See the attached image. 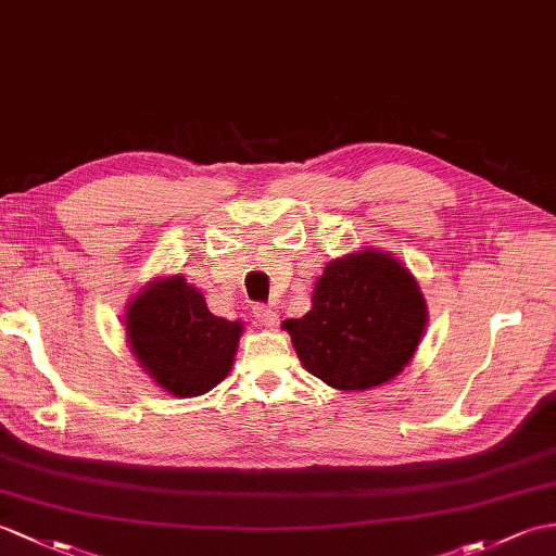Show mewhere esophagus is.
I'll list each match as a JSON object with an SVG mask.
<instances>
[{"mask_svg":"<svg viewBox=\"0 0 556 556\" xmlns=\"http://www.w3.org/2000/svg\"><path fill=\"white\" fill-rule=\"evenodd\" d=\"M253 317H255L257 321H261L263 327H267V329L277 327V319H279L277 309L269 307V305H255V307H253Z\"/></svg>","mask_w":556,"mask_h":556,"instance_id":"34e87169","label":"esophagus"}]
</instances>
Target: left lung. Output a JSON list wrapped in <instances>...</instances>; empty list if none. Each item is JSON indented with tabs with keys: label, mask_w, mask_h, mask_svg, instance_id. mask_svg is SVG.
I'll return each mask as SVG.
<instances>
[{
	"label": "left lung",
	"mask_w": 556,
	"mask_h": 556,
	"mask_svg": "<svg viewBox=\"0 0 556 556\" xmlns=\"http://www.w3.org/2000/svg\"><path fill=\"white\" fill-rule=\"evenodd\" d=\"M417 279L391 253L337 257L315 283L313 307L283 329L303 367L339 391L391 381L415 355L426 327Z\"/></svg>",
	"instance_id": "8db88e82"
}]
</instances>
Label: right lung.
Returning a JSON list of instances; mask_svg holds the SVG:
<instances>
[{
  "label": "right lung",
  "instance_id": "1",
  "mask_svg": "<svg viewBox=\"0 0 556 556\" xmlns=\"http://www.w3.org/2000/svg\"><path fill=\"white\" fill-rule=\"evenodd\" d=\"M127 341L139 365L177 397L203 395L223 381L241 337V321L215 317L182 275L147 283L127 305Z\"/></svg>",
  "mask_w": 556,
  "mask_h": 556
}]
</instances>
